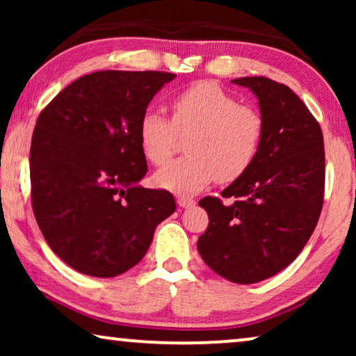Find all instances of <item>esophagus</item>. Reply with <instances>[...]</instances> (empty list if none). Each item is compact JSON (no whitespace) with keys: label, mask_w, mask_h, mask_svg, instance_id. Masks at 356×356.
Wrapping results in <instances>:
<instances>
[{"label":"esophagus","mask_w":356,"mask_h":356,"mask_svg":"<svg viewBox=\"0 0 356 356\" xmlns=\"http://www.w3.org/2000/svg\"><path fill=\"white\" fill-rule=\"evenodd\" d=\"M178 204H179V207L188 209V207H193L194 204H196V201H194L193 197H184V196H179V197H178Z\"/></svg>","instance_id":"obj_1"}]
</instances>
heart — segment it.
<instances>
[{"label":"heart","mask_w":356,"mask_h":356,"mask_svg":"<svg viewBox=\"0 0 356 356\" xmlns=\"http://www.w3.org/2000/svg\"><path fill=\"white\" fill-rule=\"evenodd\" d=\"M172 120L157 110L144 111L138 134L145 159L167 163L177 149V136H188L186 157L155 173L160 188L178 194L201 191L212 179L232 183L243 177L257 157L264 138V118L252 105L212 81H199L170 102Z\"/></svg>","instance_id":"obj_1"}]
</instances>
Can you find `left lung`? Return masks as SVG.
I'll list each match as a JSON object with an SVG mask.
<instances>
[{
  "instance_id": "1",
  "label": "left lung",
  "mask_w": 356,
  "mask_h": 356,
  "mask_svg": "<svg viewBox=\"0 0 356 356\" xmlns=\"http://www.w3.org/2000/svg\"><path fill=\"white\" fill-rule=\"evenodd\" d=\"M259 100L264 138L250 170L222 191L232 204L207 196L199 236L204 262L223 279L256 284L296 259L319 220L325 157L321 126L290 87L269 77L233 79Z\"/></svg>"
}]
</instances>
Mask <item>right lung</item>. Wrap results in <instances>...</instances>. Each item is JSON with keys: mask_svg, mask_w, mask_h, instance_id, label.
Instances as JSON below:
<instances>
[{"mask_svg": "<svg viewBox=\"0 0 356 356\" xmlns=\"http://www.w3.org/2000/svg\"><path fill=\"white\" fill-rule=\"evenodd\" d=\"M175 74L97 71L65 87L37 118L31 199L48 246L86 275L115 277L138 264L155 227L177 209L173 194L147 189L138 126Z\"/></svg>", "mask_w": 356, "mask_h": 356, "instance_id": "1", "label": "right lung"}]
</instances>
